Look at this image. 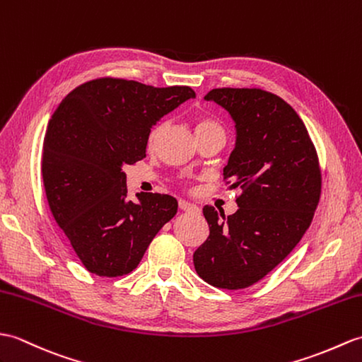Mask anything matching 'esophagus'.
Listing matches in <instances>:
<instances>
[{"label": "esophagus", "instance_id": "1", "mask_svg": "<svg viewBox=\"0 0 362 362\" xmlns=\"http://www.w3.org/2000/svg\"><path fill=\"white\" fill-rule=\"evenodd\" d=\"M179 208L182 209V211H187V213H199V206H196L194 204H189V202H187V200H180Z\"/></svg>", "mask_w": 362, "mask_h": 362}]
</instances>
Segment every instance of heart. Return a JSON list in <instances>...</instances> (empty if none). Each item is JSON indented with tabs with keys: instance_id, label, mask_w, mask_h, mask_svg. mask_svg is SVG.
Instances as JSON below:
<instances>
[{
	"instance_id": "obj_1",
	"label": "heart",
	"mask_w": 362,
	"mask_h": 362,
	"mask_svg": "<svg viewBox=\"0 0 362 362\" xmlns=\"http://www.w3.org/2000/svg\"><path fill=\"white\" fill-rule=\"evenodd\" d=\"M202 131H222V128L213 120L200 119L196 123V132H202ZM158 132H160V128H157V129L153 131V134H151V137H149V143L156 141V139L158 137Z\"/></svg>"
}]
</instances>
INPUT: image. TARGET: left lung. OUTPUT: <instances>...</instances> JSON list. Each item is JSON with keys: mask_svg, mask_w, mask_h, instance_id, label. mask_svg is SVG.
<instances>
[{"mask_svg": "<svg viewBox=\"0 0 362 362\" xmlns=\"http://www.w3.org/2000/svg\"><path fill=\"white\" fill-rule=\"evenodd\" d=\"M205 100L234 122L236 143L223 175L240 196L228 217L204 206L209 236L192 260L214 287L247 288L281 264L308 230L321 196V171L304 122L281 97L223 88L209 90Z\"/></svg>", "mask_w": 362, "mask_h": 362, "instance_id": "1", "label": "left lung"}]
</instances>
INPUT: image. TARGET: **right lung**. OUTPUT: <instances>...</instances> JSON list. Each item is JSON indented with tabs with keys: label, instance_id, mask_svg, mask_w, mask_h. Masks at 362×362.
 I'll use <instances>...</instances> for the list:
<instances>
[{
	"label": "right lung",
	"instance_id": "add662e5",
	"mask_svg": "<svg viewBox=\"0 0 362 362\" xmlns=\"http://www.w3.org/2000/svg\"><path fill=\"white\" fill-rule=\"evenodd\" d=\"M196 98L188 86L98 78L69 92L47 123L41 174L50 211L86 270L131 273L177 213L168 194L128 199L123 168L146 157L151 129Z\"/></svg>",
	"mask_w": 362,
	"mask_h": 362
}]
</instances>
